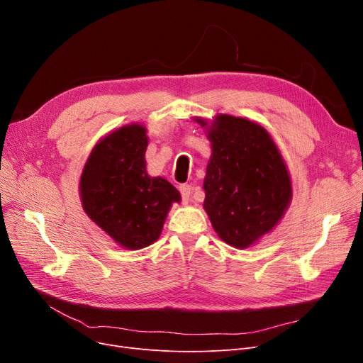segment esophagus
I'll list each match as a JSON object with an SVG mask.
<instances>
[{
    "instance_id": "34e87169",
    "label": "esophagus",
    "mask_w": 363,
    "mask_h": 363,
    "mask_svg": "<svg viewBox=\"0 0 363 363\" xmlns=\"http://www.w3.org/2000/svg\"><path fill=\"white\" fill-rule=\"evenodd\" d=\"M179 191H181V196H182V200L184 201H188L189 199H191V194L194 191V186L191 184H181L179 185Z\"/></svg>"
}]
</instances>
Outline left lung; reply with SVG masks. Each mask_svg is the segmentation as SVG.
I'll list each match as a JSON object with an SVG mask.
<instances>
[{"mask_svg": "<svg viewBox=\"0 0 363 363\" xmlns=\"http://www.w3.org/2000/svg\"><path fill=\"white\" fill-rule=\"evenodd\" d=\"M207 138L212 156L203 206L218 235L245 249L269 233L290 204L287 166L269 133L247 119L219 114Z\"/></svg>", "mask_w": 363, "mask_h": 363, "instance_id": "8db88e82", "label": "left lung"}]
</instances>
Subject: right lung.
I'll list each match as a JSON object with an SVG mask.
<instances>
[{
    "label": "right lung",
    "mask_w": 363,
    "mask_h": 363,
    "mask_svg": "<svg viewBox=\"0 0 363 363\" xmlns=\"http://www.w3.org/2000/svg\"><path fill=\"white\" fill-rule=\"evenodd\" d=\"M145 128L129 125L111 132L92 150L81 177L86 215L129 250L155 242L178 189L145 170Z\"/></svg>",
    "instance_id": "obj_1"
}]
</instances>
